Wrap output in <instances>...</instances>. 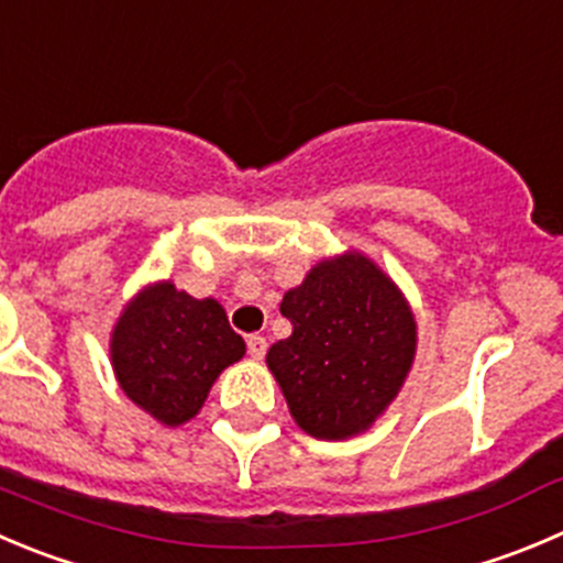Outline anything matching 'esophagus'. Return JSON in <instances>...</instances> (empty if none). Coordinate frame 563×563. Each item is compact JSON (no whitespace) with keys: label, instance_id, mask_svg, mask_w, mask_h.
Wrapping results in <instances>:
<instances>
[{"label":"esophagus","instance_id":"34e87169","mask_svg":"<svg viewBox=\"0 0 563 563\" xmlns=\"http://www.w3.org/2000/svg\"><path fill=\"white\" fill-rule=\"evenodd\" d=\"M245 345H249L251 358H262V356H265V351H267V340H265V336H260V334H251L249 340H245Z\"/></svg>","mask_w":563,"mask_h":563}]
</instances>
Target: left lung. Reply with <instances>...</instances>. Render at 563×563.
Here are the masks:
<instances>
[{
  "label": "left lung",
  "instance_id": "obj_1",
  "mask_svg": "<svg viewBox=\"0 0 563 563\" xmlns=\"http://www.w3.org/2000/svg\"><path fill=\"white\" fill-rule=\"evenodd\" d=\"M292 334L267 351V367L309 437L367 431L404 387L417 323L393 278L358 251L323 260L285 292Z\"/></svg>",
  "mask_w": 563,
  "mask_h": 563
}]
</instances>
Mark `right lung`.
Listing matches in <instances>:
<instances>
[{
    "mask_svg": "<svg viewBox=\"0 0 563 563\" xmlns=\"http://www.w3.org/2000/svg\"><path fill=\"white\" fill-rule=\"evenodd\" d=\"M243 353V336L216 298L198 301L170 282L137 292L110 340L112 371L126 398L170 428L198 415L223 367Z\"/></svg>",
    "mask_w": 563,
    "mask_h": 563,
    "instance_id": "right-lung-1",
    "label": "right lung"
}]
</instances>
